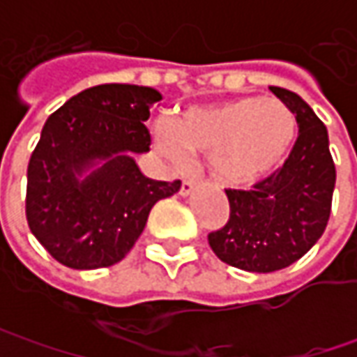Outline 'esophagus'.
I'll return each instance as SVG.
<instances>
[{
    "instance_id": "1",
    "label": "esophagus",
    "mask_w": 357,
    "mask_h": 357,
    "mask_svg": "<svg viewBox=\"0 0 357 357\" xmlns=\"http://www.w3.org/2000/svg\"><path fill=\"white\" fill-rule=\"evenodd\" d=\"M195 185H197V183H195V178H183V183H181V190H178V192H181L183 197H188V195L192 192Z\"/></svg>"
}]
</instances>
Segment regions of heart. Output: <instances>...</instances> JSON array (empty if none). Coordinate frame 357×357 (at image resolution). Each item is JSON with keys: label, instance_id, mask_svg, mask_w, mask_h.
Wrapping results in <instances>:
<instances>
[{"label": "heart", "instance_id": "1", "mask_svg": "<svg viewBox=\"0 0 357 357\" xmlns=\"http://www.w3.org/2000/svg\"><path fill=\"white\" fill-rule=\"evenodd\" d=\"M157 151L183 167L188 151L213 155L214 174L228 186H250L280 165L296 139L294 113L278 99L236 97L190 107L176 125L158 119Z\"/></svg>", "mask_w": 357, "mask_h": 357}]
</instances>
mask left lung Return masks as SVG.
I'll use <instances>...</instances> for the list:
<instances>
[{"label": "left lung", "instance_id": "obj_1", "mask_svg": "<svg viewBox=\"0 0 357 357\" xmlns=\"http://www.w3.org/2000/svg\"><path fill=\"white\" fill-rule=\"evenodd\" d=\"M270 91L296 115L298 139L282 169L252 190L227 188L228 222L208 234L213 252L248 272H276L294 264L324 234L336 185V167L324 123L300 95Z\"/></svg>", "mask_w": 357, "mask_h": 357}]
</instances>
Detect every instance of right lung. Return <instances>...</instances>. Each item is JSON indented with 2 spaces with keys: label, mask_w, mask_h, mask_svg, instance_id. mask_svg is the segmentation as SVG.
I'll return each instance as SVG.
<instances>
[{
  "label": "right lung",
  "mask_w": 357,
  "mask_h": 357,
  "mask_svg": "<svg viewBox=\"0 0 357 357\" xmlns=\"http://www.w3.org/2000/svg\"><path fill=\"white\" fill-rule=\"evenodd\" d=\"M160 99L153 87L97 85L45 121L27 167L25 214L35 238L63 266L117 264L155 202L178 192L181 181H153L132 158L151 146L144 121Z\"/></svg>",
  "instance_id": "obj_1"
}]
</instances>
